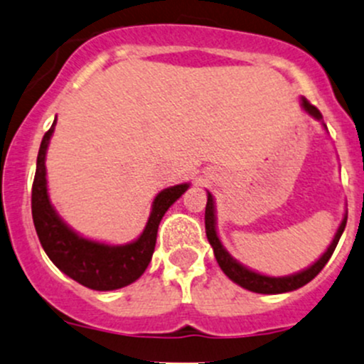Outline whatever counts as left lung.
Here are the masks:
<instances>
[{
    "label": "left lung",
    "mask_w": 364,
    "mask_h": 364,
    "mask_svg": "<svg viewBox=\"0 0 364 364\" xmlns=\"http://www.w3.org/2000/svg\"><path fill=\"white\" fill-rule=\"evenodd\" d=\"M301 105H304L305 112L309 114H312L314 118H323L319 109L316 106L311 105L305 97H301ZM346 223H347V218H343L342 225L338 227V232H336L333 242L330 244L326 252L314 263L312 267L305 269L304 272H298L294 275H288V277H267V275L262 274H256L252 270L246 269L242 267L240 263H237L235 259L225 251V247L221 246L220 239H218V233H216V225H214V202H213V195L208 193V204H205V235H208L209 244L213 246L214 250V256H216V262L218 265L221 267L225 274L232 279L233 282H237L239 286L242 288L250 289V291L255 293H263V294H275V293H286V291H293V289L301 288L305 286L307 282H311L321 270L324 269V265L328 263V259L331 258L333 255L336 244H338L340 237H342L343 230H346Z\"/></svg>",
    "instance_id": "left-lung-1"
}]
</instances>
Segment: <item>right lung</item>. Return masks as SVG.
Returning a JSON list of instances; mask_svg holds the SVG:
<instances>
[{
  "mask_svg": "<svg viewBox=\"0 0 364 364\" xmlns=\"http://www.w3.org/2000/svg\"><path fill=\"white\" fill-rule=\"evenodd\" d=\"M53 127H55V122L41 139L33 192H31V211H33L38 239L53 265L80 284L97 289V291L124 288L139 279L146 270L155 251L160 220L167 209L186 192L188 185L185 183V185L171 186L156 195L146 228L134 242L125 244V246H106V244L83 239L63 223L48 200L45 155H47Z\"/></svg>",
  "mask_w": 364,
  "mask_h": 364,
  "instance_id": "right-lung-1",
  "label": "right lung"
}]
</instances>
